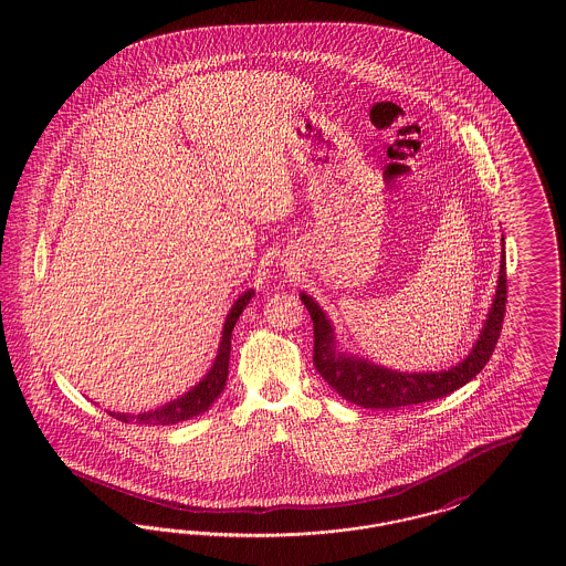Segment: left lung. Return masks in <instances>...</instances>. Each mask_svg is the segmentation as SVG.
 Instances as JSON below:
<instances>
[{
  "instance_id": "8db88e82",
  "label": "left lung",
  "mask_w": 566,
  "mask_h": 566,
  "mask_svg": "<svg viewBox=\"0 0 566 566\" xmlns=\"http://www.w3.org/2000/svg\"><path fill=\"white\" fill-rule=\"evenodd\" d=\"M301 301L314 323V367L342 399L367 409H401L409 405L427 403L443 399L471 381L484 369L496 348L507 310L505 250L501 259L496 296L475 348L458 367L441 374H399L337 352L333 328L323 310L312 301V296L301 295Z\"/></svg>"
}]
</instances>
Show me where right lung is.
<instances>
[{"mask_svg": "<svg viewBox=\"0 0 566 566\" xmlns=\"http://www.w3.org/2000/svg\"><path fill=\"white\" fill-rule=\"evenodd\" d=\"M254 295V291H248L243 293L231 307L229 316H227V323H224V331H222V342H220V348L216 354L214 367L210 369V374L203 377V381H199L189 395L171 401V403L165 405L161 409H155V411H148V413H139L137 418L134 416H125V413H109L112 418L120 420V422H129L135 420L137 424H178V422H185L190 420L199 413H203L206 409H210V405L214 403L216 399L220 397V392L224 390V384H227V374H229V354H231V333H233V326L240 321V314L243 312V307L250 303V298Z\"/></svg>", "mask_w": 566, "mask_h": 566, "instance_id": "right-lung-1", "label": "right lung"}]
</instances>
